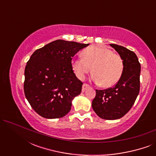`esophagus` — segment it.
<instances>
[{"instance_id":"1","label":"esophagus","mask_w":156,"mask_h":156,"mask_svg":"<svg viewBox=\"0 0 156 156\" xmlns=\"http://www.w3.org/2000/svg\"><path fill=\"white\" fill-rule=\"evenodd\" d=\"M89 84H83V86H82V91H84L87 88H89Z\"/></svg>"}]
</instances>
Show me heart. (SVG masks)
I'll use <instances>...</instances> for the list:
<instances>
[{
	"mask_svg": "<svg viewBox=\"0 0 156 156\" xmlns=\"http://www.w3.org/2000/svg\"><path fill=\"white\" fill-rule=\"evenodd\" d=\"M82 57L72 62V69L80 80H84L92 70L94 82L107 88L116 84L121 78L123 60L111 49L103 45L91 46L82 50Z\"/></svg>",
	"mask_w": 156,
	"mask_h": 156,
	"instance_id": "b5f03b06",
	"label": "heart"
}]
</instances>
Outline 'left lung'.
<instances>
[{
    "mask_svg": "<svg viewBox=\"0 0 156 156\" xmlns=\"http://www.w3.org/2000/svg\"><path fill=\"white\" fill-rule=\"evenodd\" d=\"M110 45L123 60V72L113 87L98 90L92 101V108L100 118L106 120L120 119L133 105L140 91V64L133 51L115 44Z\"/></svg>",
    "mask_w": 156,
    "mask_h": 156,
    "instance_id": "obj_1",
    "label": "left lung"
}]
</instances>
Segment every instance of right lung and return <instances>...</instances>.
I'll return each mask as SVG.
<instances>
[{"mask_svg":"<svg viewBox=\"0 0 156 156\" xmlns=\"http://www.w3.org/2000/svg\"><path fill=\"white\" fill-rule=\"evenodd\" d=\"M89 44L57 40L31 55L25 69L24 92L40 116L59 119L69 113L83 84L74 73L72 57Z\"/></svg>","mask_w":156,"mask_h":156,"instance_id":"add662e5","label":"right lung"}]
</instances>
